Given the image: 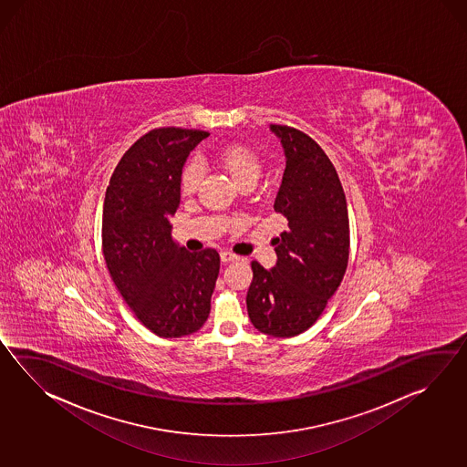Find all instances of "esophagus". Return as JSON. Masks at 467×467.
Returning a JSON list of instances; mask_svg holds the SVG:
<instances>
[{"mask_svg": "<svg viewBox=\"0 0 467 467\" xmlns=\"http://www.w3.org/2000/svg\"><path fill=\"white\" fill-rule=\"evenodd\" d=\"M238 259V256L236 254H233V253H229V251H223L221 253V263H231V261H236Z\"/></svg>", "mask_w": 467, "mask_h": 467, "instance_id": "1", "label": "esophagus"}]
</instances>
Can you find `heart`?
<instances>
[{
	"label": "heart",
	"mask_w": 467,
	"mask_h": 467,
	"mask_svg": "<svg viewBox=\"0 0 467 467\" xmlns=\"http://www.w3.org/2000/svg\"><path fill=\"white\" fill-rule=\"evenodd\" d=\"M216 157H218L219 164L226 169V172L238 186L256 184V181L261 176V171H263L261 159L253 149H249L246 145H226L219 150ZM202 176H204V166H202L201 159H197V157L189 159L181 172V181H179L181 191L184 194H192L201 184Z\"/></svg>",
	"instance_id": "obj_1"
}]
</instances>
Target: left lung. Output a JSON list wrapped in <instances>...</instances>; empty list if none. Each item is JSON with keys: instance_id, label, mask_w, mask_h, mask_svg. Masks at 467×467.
Wrapping results in <instances>:
<instances>
[{"instance_id": "left-lung-1", "label": "left lung", "mask_w": 467, "mask_h": 467, "mask_svg": "<svg viewBox=\"0 0 467 467\" xmlns=\"http://www.w3.org/2000/svg\"><path fill=\"white\" fill-rule=\"evenodd\" d=\"M286 167L275 211L288 219L276 244V265L251 263L246 306L259 332L296 337L320 318L348 265L350 226L342 182L328 156L311 137L288 125H271Z\"/></svg>"}]
</instances>
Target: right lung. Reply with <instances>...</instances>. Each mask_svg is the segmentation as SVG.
Returning a JSON list of instances; mask_svg holds the SVG:
<instances>
[{
    "label": "right lung",
    "instance_id": "add662e5",
    "mask_svg": "<svg viewBox=\"0 0 467 467\" xmlns=\"http://www.w3.org/2000/svg\"><path fill=\"white\" fill-rule=\"evenodd\" d=\"M204 130L154 129L120 159L102 216L109 273L145 328L162 338L197 332L211 311L219 275L216 249L189 253L171 236L181 202V172Z\"/></svg>",
    "mask_w": 467,
    "mask_h": 467
}]
</instances>
